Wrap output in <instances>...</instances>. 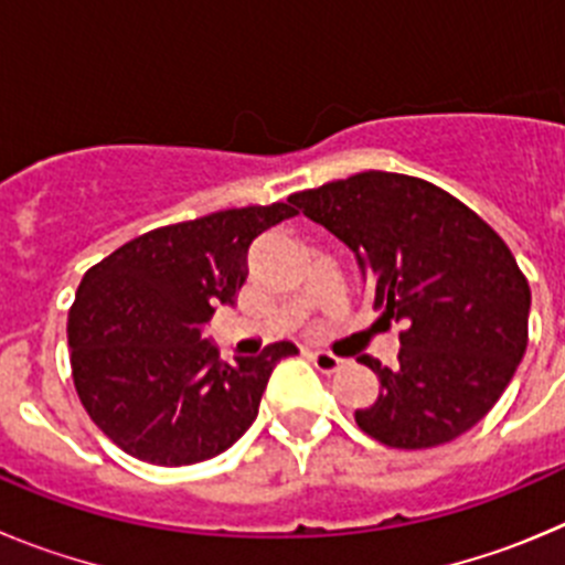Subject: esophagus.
I'll use <instances>...</instances> for the list:
<instances>
[{"label": "esophagus", "mask_w": 565, "mask_h": 565, "mask_svg": "<svg viewBox=\"0 0 565 565\" xmlns=\"http://www.w3.org/2000/svg\"><path fill=\"white\" fill-rule=\"evenodd\" d=\"M311 362L319 373H337L339 367L344 364V359L333 356V353H328V351H313Z\"/></svg>", "instance_id": "34e87169"}]
</instances>
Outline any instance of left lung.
<instances>
[{
	"instance_id": "obj_1",
	"label": "left lung",
	"mask_w": 565,
	"mask_h": 565,
	"mask_svg": "<svg viewBox=\"0 0 565 565\" xmlns=\"http://www.w3.org/2000/svg\"><path fill=\"white\" fill-rule=\"evenodd\" d=\"M351 248L373 311L402 322L398 364L356 411L364 433L424 450L476 427L507 391L526 351V277L509 246L469 206L411 174L359 172L288 198Z\"/></svg>"
}]
</instances>
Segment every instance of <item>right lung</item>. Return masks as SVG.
I'll list each match as a JSON object with an SVG mask.
<instances>
[{"mask_svg":"<svg viewBox=\"0 0 565 565\" xmlns=\"http://www.w3.org/2000/svg\"><path fill=\"white\" fill-rule=\"evenodd\" d=\"M294 214L268 203L152 228L84 274L67 317L73 382L124 452L183 467L221 456L252 427L274 364L297 344L228 364L203 331L237 302L254 239Z\"/></svg>","mask_w":565,"mask_h":565,"instance_id":"obj_1","label":"right lung"}]
</instances>
